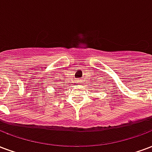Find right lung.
<instances>
[{"instance_id": "add662e5", "label": "right lung", "mask_w": 152, "mask_h": 152, "mask_svg": "<svg viewBox=\"0 0 152 152\" xmlns=\"http://www.w3.org/2000/svg\"><path fill=\"white\" fill-rule=\"evenodd\" d=\"M57 93H58V92H56V93H55V96H57V95H56V94H57Z\"/></svg>"}]
</instances>
